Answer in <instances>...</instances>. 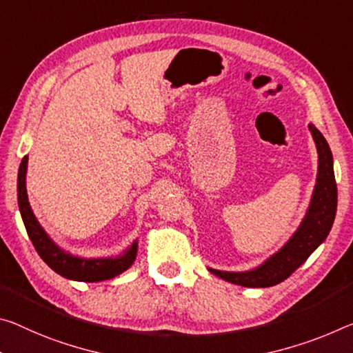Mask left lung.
Wrapping results in <instances>:
<instances>
[{
  "label": "left lung",
  "instance_id": "left-lung-1",
  "mask_svg": "<svg viewBox=\"0 0 353 353\" xmlns=\"http://www.w3.org/2000/svg\"><path fill=\"white\" fill-rule=\"evenodd\" d=\"M310 132L314 138L319 166L314 192L306 215L297 231L281 250L262 262L259 267L247 272H223L209 268L214 275L243 288H270L289 278L311 256L319 245L323 243L333 226L338 207V188L334 181L333 155L327 139L317 128L310 124Z\"/></svg>",
  "mask_w": 353,
  "mask_h": 353
}]
</instances>
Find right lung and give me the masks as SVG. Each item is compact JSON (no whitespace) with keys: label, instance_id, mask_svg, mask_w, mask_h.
<instances>
[{"label":"right lung","instance_id":"1","mask_svg":"<svg viewBox=\"0 0 353 353\" xmlns=\"http://www.w3.org/2000/svg\"><path fill=\"white\" fill-rule=\"evenodd\" d=\"M26 170L28 157H23L19 168V179H17V199H19L21 220L25 223L28 236H30L39 256L52 270L67 279H74V281L97 283L121 275L135 262L138 251L137 240L124 253L116 257H91V259H88V257L67 253V251L58 247L50 239L48 234L43 231L41 223L32 214L26 193Z\"/></svg>","mask_w":353,"mask_h":353}]
</instances>
